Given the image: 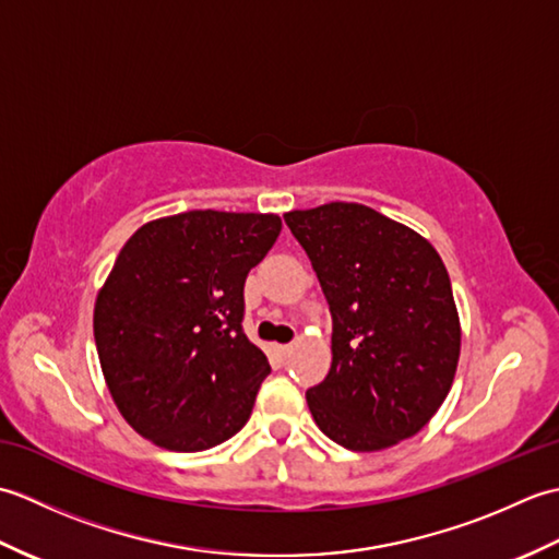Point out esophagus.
I'll use <instances>...</instances> for the list:
<instances>
[{
  "label": "esophagus",
  "mask_w": 559,
  "mask_h": 559,
  "mask_svg": "<svg viewBox=\"0 0 559 559\" xmlns=\"http://www.w3.org/2000/svg\"><path fill=\"white\" fill-rule=\"evenodd\" d=\"M290 350H293L290 343H278V346H273V353H276L278 358H288Z\"/></svg>",
  "instance_id": "1"
}]
</instances>
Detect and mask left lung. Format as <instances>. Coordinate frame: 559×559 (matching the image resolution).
<instances>
[{"mask_svg":"<svg viewBox=\"0 0 559 559\" xmlns=\"http://www.w3.org/2000/svg\"><path fill=\"white\" fill-rule=\"evenodd\" d=\"M331 312V370L307 389L329 439L353 451L413 437L447 399L461 326L435 247L362 204L286 213Z\"/></svg>","mask_w":559,"mask_h":559,"instance_id":"8db88e82","label":"left lung"}]
</instances>
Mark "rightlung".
Returning a JSON list of instances; mask_svg holds the SVG:
<instances>
[{
    "label": "right lung",
    "instance_id": "add662e5",
    "mask_svg": "<svg viewBox=\"0 0 559 559\" xmlns=\"http://www.w3.org/2000/svg\"><path fill=\"white\" fill-rule=\"evenodd\" d=\"M281 233L273 213L187 211L141 225L98 293L93 336L124 420L204 451L245 427L266 355L245 336V278Z\"/></svg>",
    "mask_w": 559,
    "mask_h": 559
}]
</instances>
